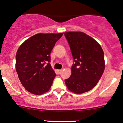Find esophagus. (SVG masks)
Returning <instances> with one entry per match:
<instances>
[{
  "label": "esophagus",
  "mask_w": 123,
  "mask_h": 123,
  "mask_svg": "<svg viewBox=\"0 0 123 123\" xmlns=\"http://www.w3.org/2000/svg\"><path fill=\"white\" fill-rule=\"evenodd\" d=\"M62 69H58V70H57V72L58 74H60L62 72Z\"/></svg>",
  "instance_id": "34e87169"
}]
</instances>
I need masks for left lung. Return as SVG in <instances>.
<instances>
[{
	"instance_id": "8db88e82",
	"label": "left lung",
	"mask_w": 123,
	"mask_h": 123,
	"mask_svg": "<svg viewBox=\"0 0 123 123\" xmlns=\"http://www.w3.org/2000/svg\"><path fill=\"white\" fill-rule=\"evenodd\" d=\"M70 46L74 64L70 77L65 80L69 91L82 94L92 89L105 68L104 55L100 45L81 32L64 33Z\"/></svg>"
}]
</instances>
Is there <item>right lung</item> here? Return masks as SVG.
Here are the masks:
<instances>
[{"label": "right lung", "instance_id": "obj_1", "mask_svg": "<svg viewBox=\"0 0 123 123\" xmlns=\"http://www.w3.org/2000/svg\"><path fill=\"white\" fill-rule=\"evenodd\" d=\"M61 33H38L26 40L16 55V70L25 88L41 95L51 88L56 74L52 68L51 52L62 36Z\"/></svg>", "mask_w": 123, "mask_h": 123}]
</instances>
